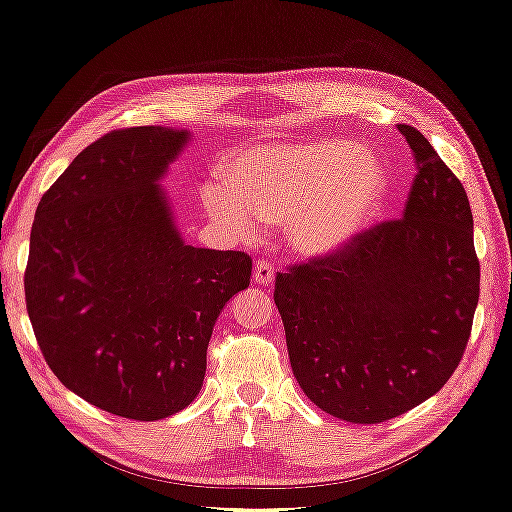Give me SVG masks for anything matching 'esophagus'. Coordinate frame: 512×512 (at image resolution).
I'll use <instances>...</instances> for the list:
<instances>
[{"instance_id": "obj_1", "label": "esophagus", "mask_w": 512, "mask_h": 512, "mask_svg": "<svg viewBox=\"0 0 512 512\" xmlns=\"http://www.w3.org/2000/svg\"><path fill=\"white\" fill-rule=\"evenodd\" d=\"M273 278H276V269L266 262V259H259L255 264V273H253V280L257 285H271Z\"/></svg>"}]
</instances>
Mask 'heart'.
<instances>
[{"label": "heart", "mask_w": 512, "mask_h": 512, "mask_svg": "<svg viewBox=\"0 0 512 512\" xmlns=\"http://www.w3.org/2000/svg\"><path fill=\"white\" fill-rule=\"evenodd\" d=\"M223 181L200 200L211 218L250 236L262 223H289L296 253L322 257L347 246L375 216L386 174L368 151L342 140L248 147L225 158Z\"/></svg>", "instance_id": "1"}]
</instances>
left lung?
I'll use <instances>...</instances> for the list:
<instances>
[{
    "mask_svg": "<svg viewBox=\"0 0 512 512\" xmlns=\"http://www.w3.org/2000/svg\"><path fill=\"white\" fill-rule=\"evenodd\" d=\"M416 163L402 218L276 276L292 372L347 423H384L432 398L460 365L480 294L469 197L432 144L400 124Z\"/></svg>",
    "mask_w": 512,
    "mask_h": 512,
    "instance_id": "1",
    "label": "left lung"
}]
</instances>
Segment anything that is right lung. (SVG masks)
<instances>
[{
  "label": "right lung",
  "instance_id": "1",
  "mask_svg": "<svg viewBox=\"0 0 512 512\" xmlns=\"http://www.w3.org/2000/svg\"><path fill=\"white\" fill-rule=\"evenodd\" d=\"M186 131L117 128L82 149L36 207L25 301L68 391L131 421L186 409L213 324L250 285L241 250L186 246L158 179Z\"/></svg>",
  "mask_w": 512,
  "mask_h": 512
}]
</instances>
